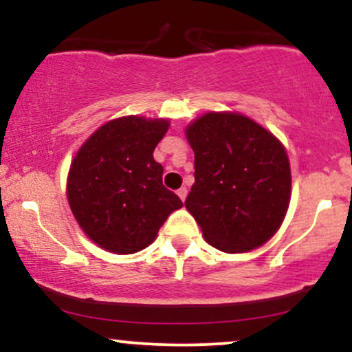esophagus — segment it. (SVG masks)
Segmentation results:
<instances>
[{
    "instance_id": "esophagus-1",
    "label": "esophagus",
    "mask_w": 352,
    "mask_h": 352,
    "mask_svg": "<svg viewBox=\"0 0 352 352\" xmlns=\"http://www.w3.org/2000/svg\"><path fill=\"white\" fill-rule=\"evenodd\" d=\"M177 195L180 197L182 201H185V199H187V188H185V187L179 188V190H177Z\"/></svg>"
}]
</instances>
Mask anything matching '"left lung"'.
<instances>
[{"mask_svg":"<svg viewBox=\"0 0 352 352\" xmlns=\"http://www.w3.org/2000/svg\"><path fill=\"white\" fill-rule=\"evenodd\" d=\"M195 184L185 207L210 245L225 253L258 248L278 232L292 197L285 147L236 112H208L185 129Z\"/></svg>","mask_w":352,"mask_h":352,"instance_id":"8db88e82","label":"left lung"}]
</instances>
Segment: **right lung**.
Instances as JSON below:
<instances>
[{"mask_svg":"<svg viewBox=\"0 0 352 352\" xmlns=\"http://www.w3.org/2000/svg\"><path fill=\"white\" fill-rule=\"evenodd\" d=\"M167 119L127 116L100 125L72 160L67 200L79 227L100 248L131 254L147 248L172 212L184 207L164 187L153 151Z\"/></svg>","mask_w":352,"mask_h":352,"instance_id":"right-lung-1","label":"right lung"}]
</instances>
